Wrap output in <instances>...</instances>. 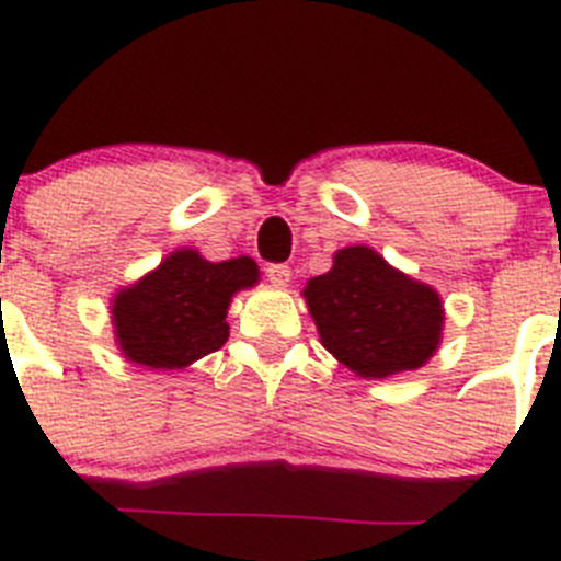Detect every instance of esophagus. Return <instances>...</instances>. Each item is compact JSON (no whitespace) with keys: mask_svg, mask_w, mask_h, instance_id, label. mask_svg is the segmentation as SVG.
<instances>
[{"mask_svg":"<svg viewBox=\"0 0 561 561\" xmlns=\"http://www.w3.org/2000/svg\"><path fill=\"white\" fill-rule=\"evenodd\" d=\"M265 274H268V279L274 282L276 287H287V282H290V268H287V265H268V268H265Z\"/></svg>","mask_w":561,"mask_h":561,"instance_id":"obj_1","label":"esophagus"}]
</instances>
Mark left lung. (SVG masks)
<instances>
[{
	"mask_svg": "<svg viewBox=\"0 0 561 561\" xmlns=\"http://www.w3.org/2000/svg\"><path fill=\"white\" fill-rule=\"evenodd\" d=\"M310 316L332 357L368 380L413 371L438 350V293L391 268L375 249L350 245L305 287Z\"/></svg>",
	"mask_w": 561,
	"mask_h": 561,
	"instance_id": "1",
	"label": "left lung"
}]
</instances>
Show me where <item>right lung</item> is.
<instances>
[{"label":"right lung","mask_w":561,"mask_h":561,"mask_svg":"<svg viewBox=\"0 0 561 561\" xmlns=\"http://www.w3.org/2000/svg\"><path fill=\"white\" fill-rule=\"evenodd\" d=\"M256 282L260 268L251 256L209 262L193 249L173 251L159 268L114 296L117 346L139 366L164 371L190 366L224 346L231 296Z\"/></svg>","instance_id":"obj_1"}]
</instances>
